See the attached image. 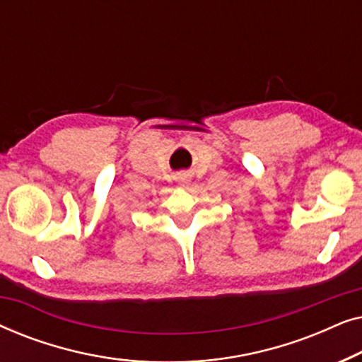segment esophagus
Listing matches in <instances>:
<instances>
[{"mask_svg": "<svg viewBox=\"0 0 362 362\" xmlns=\"http://www.w3.org/2000/svg\"><path fill=\"white\" fill-rule=\"evenodd\" d=\"M175 180H176L177 182H180V186H187V185H189V181H191L189 171H180V173H176Z\"/></svg>", "mask_w": 362, "mask_h": 362, "instance_id": "obj_1", "label": "esophagus"}]
</instances>
